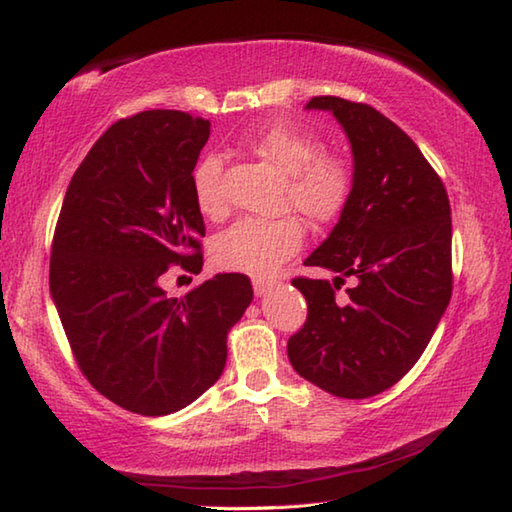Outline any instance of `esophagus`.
Masks as SVG:
<instances>
[{
	"instance_id": "esophagus-1",
	"label": "esophagus",
	"mask_w": 512,
	"mask_h": 512,
	"mask_svg": "<svg viewBox=\"0 0 512 512\" xmlns=\"http://www.w3.org/2000/svg\"><path fill=\"white\" fill-rule=\"evenodd\" d=\"M271 288H273V282L262 280V277H255L253 280V291L257 297H264L268 291H271Z\"/></svg>"
}]
</instances>
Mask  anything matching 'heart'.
<instances>
[{
    "label": "heart",
    "mask_w": 512,
    "mask_h": 512,
    "mask_svg": "<svg viewBox=\"0 0 512 512\" xmlns=\"http://www.w3.org/2000/svg\"><path fill=\"white\" fill-rule=\"evenodd\" d=\"M244 145L288 176L286 208H295L311 224H329L345 210L351 174L338 159L322 156L324 147L313 134L293 125H271L248 136ZM219 176L221 159L217 154H206L194 167V199L206 215H217L224 206ZM302 239L304 228L295 217L244 219L215 239L212 259L224 271L268 275L300 250Z\"/></svg>",
    "instance_id": "b5f03b06"
}]
</instances>
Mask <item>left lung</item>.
<instances>
[{
  "mask_svg": "<svg viewBox=\"0 0 512 512\" xmlns=\"http://www.w3.org/2000/svg\"><path fill=\"white\" fill-rule=\"evenodd\" d=\"M306 109L331 111L345 129L353 181L338 224L304 262L336 273L333 282L293 280L309 315L286 351L324 392L369 398L416 365L448 309L450 201L412 138L374 107L315 96Z\"/></svg>",
  "mask_w": 512,
  "mask_h": 512,
  "instance_id": "left-lung-1",
  "label": "left lung"
}]
</instances>
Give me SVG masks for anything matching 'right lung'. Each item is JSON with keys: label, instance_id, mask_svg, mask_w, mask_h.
Returning a JSON list of instances; mask_svg holds the SVG:
<instances>
[{"label": "right lung", "instance_id": "obj_1", "mask_svg": "<svg viewBox=\"0 0 512 512\" xmlns=\"http://www.w3.org/2000/svg\"><path fill=\"white\" fill-rule=\"evenodd\" d=\"M210 120L152 109L118 120L64 194L51 248V297L78 367L102 396L165 416L226 367V336L253 300L246 275L219 273L183 297L172 264L199 273L206 235L192 172Z\"/></svg>", "mask_w": 512, "mask_h": 512}]
</instances>
